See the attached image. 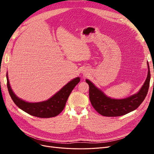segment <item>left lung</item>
Returning a JSON list of instances; mask_svg holds the SVG:
<instances>
[{
  "instance_id": "obj_1",
  "label": "left lung",
  "mask_w": 154,
  "mask_h": 154,
  "mask_svg": "<svg viewBox=\"0 0 154 154\" xmlns=\"http://www.w3.org/2000/svg\"><path fill=\"white\" fill-rule=\"evenodd\" d=\"M148 64V75L139 91L124 99H112L106 96L103 92L97 88L88 80L86 82L89 85V99L94 109L100 114L107 117H116L127 114L136 110L145 98L148 91L150 80V71Z\"/></svg>"
}]
</instances>
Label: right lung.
Masks as SVG:
<instances>
[{"label": "right lung", "instance_id": "obj_1", "mask_svg": "<svg viewBox=\"0 0 154 154\" xmlns=\"http://www.w3.org/2000/svg\"><path fill=\"white\" fill-rule=\"evenodd\" d=\"M6 78L8 89L14 103L18 108L24 110L27 114L41 118L55 117L61 113L66 105L70 94L73 88L80 81V78L77 77L70 81L49 100L37 102V103H29L19 98L14 94L11 88L10 82H9L8 73L6 74Z\"/></svg>", "mask_w": 154, "mask_h": 154}]
</instances>
